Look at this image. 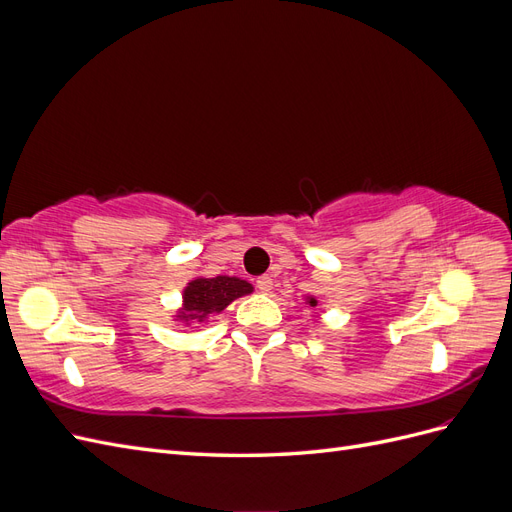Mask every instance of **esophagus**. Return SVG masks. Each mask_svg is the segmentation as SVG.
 <instances>
[{"label":"esophagus","instance_id":"esophagus-1","mask_svg":"<svg viewBox=\"0 0 512 512\" xmlns=\"http://www.w3.org/2000/svg\"><path fill=\"white\" fill-rule=\"evenodd\" d=\"M256 288L260 290V292H271L273 290V280H271V277L269 275H262V277H258V280H256Z\"/></svg>","mask_w":512,"mask_h":512}]
</instances>
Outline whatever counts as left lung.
Here are the masks:
<instances>
[{"instance_id":"obj_1","label":"left lung","mask_w":512,"mask_h":512,"mask_svg":"<svg viewBox=\"0 0 512 512\" xmlns=\"http://www.w3.org/2000/svg\"><path fill=\"white\" fill-rule=\"evenodd\" d=\"M309 307H316L318 305V301H316V297H307V301H305Z\"/></svg>"}]
</instances>
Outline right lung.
I'll return each instance as SVG.
<instances>
[{
  "label": "right lung",
  "instance_id": "obj_1",
  "mask_svg": "<svg viewBox=\"0 0 512 512\" xmlns=\"http://www.w3.org/2000/svg\"><path fill=\"white\" fill-rule=\"evenodd\" d=\"M254 288L241 277H196L183 290V305L175 320L185 324L205 322L211 314H220L232 301L245 297Z\"/></svg>",
  "mask_w": 512,
  "mask_h": 512
}]
</instances>
